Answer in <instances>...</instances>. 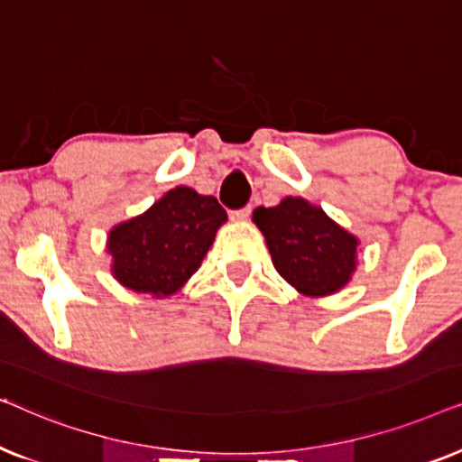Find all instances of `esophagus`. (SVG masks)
Instances as JSON below:
<instances>
[{
  "label": "esophagus",
  "mask_w": 462,
  "mask_h": 462,
  "mask_svg": "<svg viewBox=\"0 0 462 462\" xmlns=\"http://www.w3.org/2000/svg\"><path fill=\"white\" fill-rule=\"evenodd\" d=\"M250 214H252V208L245 206V208H242V210H233L231 220H237V223H242V220H248Z\"/></svg>",
  "instance_id": "esophagus-1"
}]
</instances>
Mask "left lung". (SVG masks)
<instances>
[{
    "label": "left lung",
    "instance_id": "1",
    "mask_svg": "<svg viewBox=\"0 0 462 462\" xmlns=\"http://www.w3.org/2000/svg\"><path fill=\"white\" fill-rule=\"evenodd\" d=\"M252 220L267 242L271 261L296 292L309 299L337 294L357 269L359 239L302 198L256 208Z\"/></svg>",
    "mask_w": 462,
    "mask_h": 462
}]
</instances>
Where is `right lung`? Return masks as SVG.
Wrapping results in <instances>:
<instances>
[{"instance_id":"obj_1","label":"right lung","mask_w":462,"mask_h":462,"mask_svg":"<svg viewBox=\"0 0 462 462\" xmlns=\"http://www.w3.org/2000/svg\"><path fill=\"white\" fill-rule=\"evenodd\" d=\"M225 223L217 198L185 185L170 189L149 210L109 231L111 275L138 294L168 299L201 267Z\"/></svg>"}]
</instances>
